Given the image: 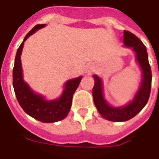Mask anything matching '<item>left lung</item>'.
I'll return each mask as SVG.
<instances>
[{
  "mask_svg": "<svg viewBox=\"0 0 159 159\" xmlns=\"http://www.w3.org/2000/svg\"><path fill=\"white\" fill-rule=\"evenodd\" d=\"M123 43L125 46L131 47L136 52L137 61L143 70V80L133 101L125 107L115 108L109 106L104 99L101 79L97 75L93 76L95 79V84L92 90L94 103L102 117L111 121H126L134 117L146 106L151 92L152 71L146 46L137 36L126 30H124Z\"/></svg>",
  "mask_w": 159,
  "mask_h": 159,
  "instance_id": "left-lung-1",
  "label": "left lung"
}]
</instances>
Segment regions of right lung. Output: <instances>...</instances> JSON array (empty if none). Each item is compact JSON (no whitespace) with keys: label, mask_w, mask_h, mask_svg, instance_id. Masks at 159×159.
I'll list each match as a JSON object with an SVG mask.
<instances>
[{"label":"right lung","mask_w":159,"mask_h":159,"mask_svg":"<svg viewBox=\"0 0 159 159\" xmlns=\"http://www.w3.org/2000/svg\"><path fill=\"white\" fill-rule=\"evenodd\" d=\"M45 24H38L27 33L24 40L19 46L15 58L13 68V87L18 103L27 114L42 122H55L63 120L70 112L72 105L74 93L78 88L82 77L67 81L65 89L61 97L55 101H45L44 98L33 92L22 79L21 54L24 42L37 30L43 27Z\"/></svg>","instance_id":"obj_1"}]
</instances>
